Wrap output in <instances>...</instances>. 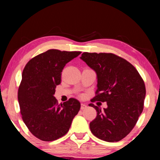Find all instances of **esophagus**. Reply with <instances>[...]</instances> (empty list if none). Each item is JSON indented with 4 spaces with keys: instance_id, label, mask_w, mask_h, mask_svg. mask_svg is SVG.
I'll use <instances>...</instances> for the list:
<instances>
[{
    "instance_id": "1",
    "label": "esophagus",
    "mask_w": 160,
    "mask_h": 160,
    "mask_svg": "<svg viewBox=\"0 0 160 160\" xmlns=\"http://www.w3.org/2000/svg\"><path fill=\"white\" fill-rule=\"evenodd\" d=\"M87 105H85L84 103H82V105H81V109H82V110H84L85 108H87Z\"/></svg>"
}]
</instances>
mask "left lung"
Instances as JSON below:
<instances>
[{
	"mask_svg": "<svg viewBox=\"0 0 160 160\" xmlns=\"http://www.w3.org/2000/svg\"><path fill=\"white\" fill-rule=\"evenodd\" d=\"M80 59L97 75V95L91 101L107 102L103 111L89 105L97 111L89 124L91 132L102 141H121L132 130L143 111V81L132 64L113 54L84 52Z\"/></svg>",
	"mask_w": 160,
	"mask_h": 160,
	"instance_id": "left-lung-1",
	"label": "left lung"
}]
</instances>
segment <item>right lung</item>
Masks as SVG:
<instances>
[{"instance_id":"add662e5","label":"right lung","mask_w":160,"mask_h":160,"mask_svg":"<svg viewBox=\"0 0 160 160\" xmlns=\"http://www.w3.org/2000/svg\"><path fill=\"white\" fill-rule=\"evenodd\" d=\"M81 53L49 49L31 59L23 70L18 90L20 112L30 132L41 141L65 135L80 110L78 100L58 104L54 95L65 65Z\"/></svg>"}]
</instances>
